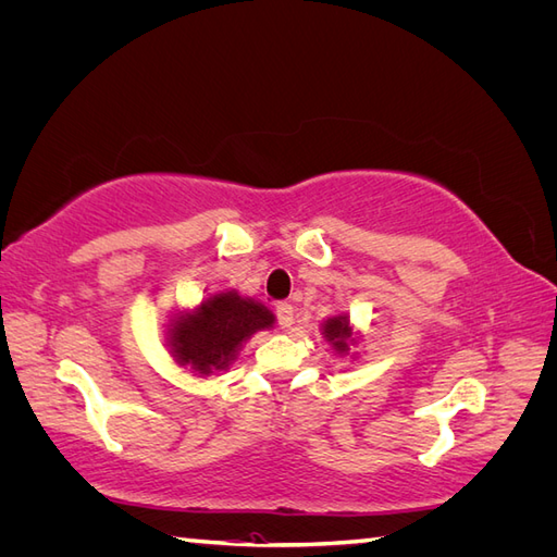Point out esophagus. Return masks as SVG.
I'll return each instance as SVG.
<instances>
[{
  "instance_id": "esophagus-1",
  "label": "esophagus",
  "mask_w": 557,
  "mask_h": 557,
  "mask_svg": "<svg viewBox=\"0 0 557 557\" xmlns=\"http://www.w3.org/2000/svg\"><path fill=\"white\" fill-rule=\"evenodd\" d=\"M276 320H278V325H281L283 330H288V327L293 325V320H295V307L290 305V301H278V305H276Z\"/></svg>"
}]
</instances>
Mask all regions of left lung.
<instances>
[{"instance_id":"obj_1","label":"left lung","mask_w":557,"mask_h":557,"mask_svg":"<svg viewBox=\"0 0 557 557\" xmlns=\"http://www.w3.org/2000/svg\"><path fill=\"white\" fill-rule=\"evenodd\" d=\"M323 334H325V339L334 346V350L339 352V356L348 352V346L352 344V330L348 323V315L327 318L323 323Z\"/></svg>"}]
</instances>
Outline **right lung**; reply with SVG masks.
<instances>
[{"mask_svg": "<svg viewBox=\"0 0 557 557\" xmlns=\"http://www.w3.org/2000/svg\"><path fill=\"white\" fill-rule=\"evenodd\" d=\"M274 325V313L239 293H218L181 313L170 330V348L178 364L209 376L227 369L246 339Z\"/></svg>", "mask_w": 557, "mask_h": 557, "instance_id": "1", "label": "right lung"}]
</instances>
